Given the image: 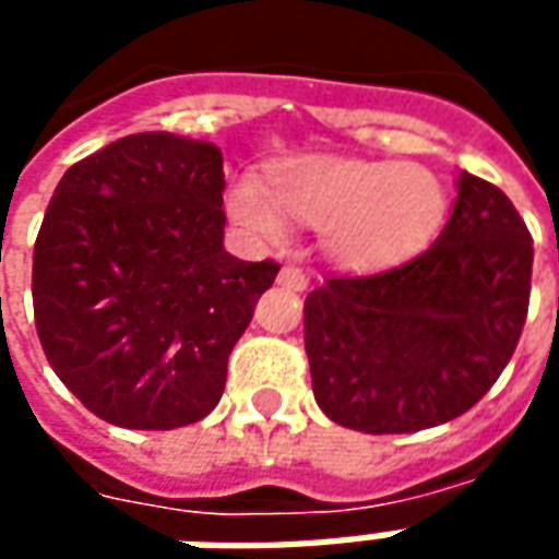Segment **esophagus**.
Segmentation results:
<instances>
[{
	"label": "esophagus",
	"instance_id": "obj_1",
	"mask_svg": "<svg viewBox=\"0 0 559 559\" xmlns=\"http://www.w3.org/2000/svg\"><path fill=\"white\" fill-rule=\"evenodd\" d=\"M278 284L281 287H290V290L301 293L305 287H308V275H305V272L296 266H284L278 272Z\"/></svg>",
	"mask_w": 559,
	"mask_h": 559
}]
</instances>
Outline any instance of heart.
Wrapping results in <instances>:
<instances>
[{
  "label": "heart",
  "mask_w": 559,
  "mask_h": 559,
  "mask_svg": "<svg viewBox=\"0 0 559 559\" xmlns=\"http://www.w3.org/2000/svg\"><path fill=\"white\" fill-rule=\"evenodd\" d=\"M448 186L420 163L296 153L266 165L263 183L227 189V216L263 242L287 237V218L320 225L334 269L373 275L420 258L448 218Z\"/></svg>",
  "instance_id": "1"
}]
</instances>
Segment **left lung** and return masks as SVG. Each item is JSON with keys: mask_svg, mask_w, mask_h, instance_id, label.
I'll return each instance as SVG.
<instances>
[{"mask_svg": "<svg viewBox=\"0 0 559 559\" xmlns=\"http://www.w3.org/2000/svg\"><path fill=\"white\" fill-rule=\"evenodd\" d=\"M531 269L533 239L510 198L459 171L436 246L382 275L329 278L305 299L317 406L370 436L465 415L515 353Z\"/></svg>", "mask_w": 559, "mask_h": 559, "instance_id": "left-lung-1", "label": "left lung"}]
</instances>
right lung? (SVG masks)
<instances>
[{
	"instance_id": "right-lung-1",
	"label": "right lung",
	"mask_w": 559,
	"mask_h": 559,
	"mask_svg": "<svg viewBox=\"0 0 559 559\" xmlns=\"http://www.w3.org/2000/svg\"><path fill=\"white\" fill-rule=\"evenodd\" d=\"M216 144L135 132L56 186L32 301L49 367L123 429H177L222 400L227 355L278 275L225 251Z\"/></svg>"
}]
</instances>
